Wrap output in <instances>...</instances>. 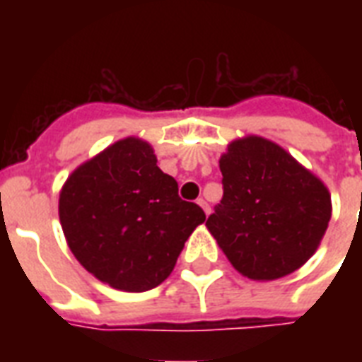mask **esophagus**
Instances as JSON below:
<instances>
[{"instance_id": "1", "label": "esophagus", "mask_w": 362, "mask_h": 362, "mask_svg": "<svg viewBox=\"0 0 362 362\" xmlns=\"http://www.w3.org/2000/svg\"><path fill=\"white\" fill-rule=\"evenodd\" d=\"M197 204H199V206H201V209L204 210V214H206V216H209L210 212H212V210H210V204L206 203V201H204L203 197H199V199H197Z\"/></svg>"}]
</instances>
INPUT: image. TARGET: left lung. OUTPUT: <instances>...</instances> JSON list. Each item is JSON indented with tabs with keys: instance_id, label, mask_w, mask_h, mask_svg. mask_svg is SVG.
<instances>
[{
	"instance_id": "8db88e82",
	"label": "left lung",
	"mask_w": 362,
	"mask_h": 362,
	"mask_svg": "<svg viewBox=\"0 0 362 362\" xmlns=\"http://www.w3.org/2000/svg\"><path fill=\"white\" fill-rule=\"evenodd\" d=\"M223 197L206 227L240 274L276 280L303 267L331 220L320 178L274 142L246 136L220 159Z\"/></svg>"
}]
</instances>
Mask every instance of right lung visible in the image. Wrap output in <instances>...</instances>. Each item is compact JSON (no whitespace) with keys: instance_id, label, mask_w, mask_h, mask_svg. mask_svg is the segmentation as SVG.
<instances>
[{"instance_id":"right-lung-1","label":"right lung","mask_w":362,"mask_h":362,"mask_svg":"<svg viewBox=\"0 0 362 362\" xmlns=\"http://www.w3.org/2000/svg\"><path fill=\"white\" fill-rule=\"evenodd\" d=\"M206 220L182 201L152 146L124 139L81 165L59 193V221L71 252L98 280L122 291L158 287L184 242Z\"/></svg>"}]
</instances>
